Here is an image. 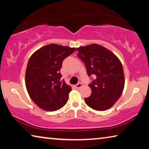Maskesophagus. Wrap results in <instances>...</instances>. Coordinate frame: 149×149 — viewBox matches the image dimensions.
I'll return each instance as SVG.
<instances>
[{
  "label": "esophagus",
  "instance_id": "1",
  "mask_svg": "<svg viewBox=\"0 0 149 149\" xmlns=\"http://www.w3.org/2000/svg\"><path fill=\"white\" fill-rule=\"evenodd\" d=\"M82 86H83V84H81V83H79V84H77L76 85H75V89H79V88H81Z\"/></svg>",
  "mask_w": 149,
  "mask_h": 149
}]
</instances>
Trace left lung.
I'll return each instance as SVG.
<instances>
[{
    "label": "left lung",
    "instance_id": "1",
    "mask_svg": "<svg viewBox=\"0 0 149 149\" xmlns=\"http://www.w3.org/2000/svg\"><path fill=\"white\" fill-rule=\"evenodd\" d=\"M76 50L85 63L88 75H96L89 85L91 95L85 98V102L95 110L109 109L120 99L124 88L122 62L110 50L98 44L79 47Z\"/></svg>",
    "mask_w": 149,
    "mask_h": 149
}]
</instances>
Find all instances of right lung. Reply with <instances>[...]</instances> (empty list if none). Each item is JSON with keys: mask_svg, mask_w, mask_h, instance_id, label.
Here are the masks:
<instances>
[{"mask_svg": "<svg viewBox=\"0 0 149 149\" xmlns=\"http://www.w3.org/2000/svg\"><path fill=\"white\" fill-rule=\"evenodd\" d=\"M75 48L47 45L30 56L25 82L27 93L37 107L46 111H56L66 104L72 87L60 81L63 60Z\"/></svg>", "mask_w": 149, "mask_h": 149, "instance_id": "right-lung-1", "label": "right lung"}]
</instances>
